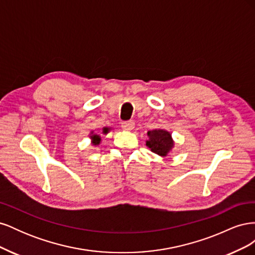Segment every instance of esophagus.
I'll return each mask as SVG.
<instances>
[{"mask_svg":"<svg viewBox=\"0 0 255 255\" xmlns=\"http://www.w3.org/2000/svg\"><path fill=\"white\" fill-rule=\"evenodd\" d=\"M121 127L123 129H126V130H132L135 128V122L132 120L125 121L121 123Z\"/></svg>","mask_w":255,"mask_h":255,"instance_id":"obj_1","label":"esophagus"}]
</instances>
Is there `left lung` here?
I'll return each mask as SVG.
<instances>
[{
    "label": "left lung",
    "mask_w": 255,
    "mask_h": 255,
    "mask_svg": "<svg viewBox=\"0 0 255 255\" xmlns=\"http://www.w3.org/2000/svg\"><path fill=\"white\" fill-rule=\"evenodd\" d=\"M148 140L145 141V145L159 156H167L171 152L174 146V141L172 139L171 133L163 128H155L148 132Z\"/></svg>",
    "instance_id": "8db88e82"
}]
</instances>
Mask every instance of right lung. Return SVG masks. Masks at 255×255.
Returning a JSON list of instances; mask_svg holds the SVG:
<instances>
[{
	"label": "right lung",
	"instance_id": "right-lung-1",
	"mask_svg": "<svg viewBox=\"0 0 255 255\" xmlns=\"http://www.w3.org/2000/svg\"><path fill=\"white\" fill-rule=\"evenodd\" d=\"M111 128H103V134H107L110 132ZM90 139H91V143L94 145H99L100 142H101V136L98 135V134H95L94 130L90 133Z\"/></svg>",
	"mask_w": 255,
	"mask_h": 255
}]
</instances>
